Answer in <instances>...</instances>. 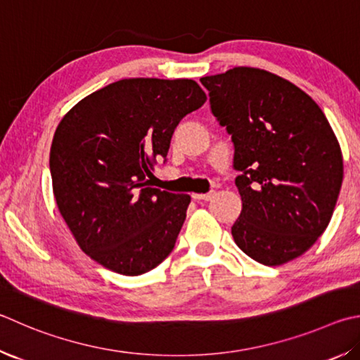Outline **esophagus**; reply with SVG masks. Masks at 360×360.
I'll return each mask as SVG.
<instances>
[{"label": "esophagus", "mask_w": 360, "mask_h": 360, "mask_svg": "<svg viewBox=\"0 0 360 360\" xmlns=\"http://www.w3.org/2000/svg\"><path fill=\"white\" fill-rule=\"evenodd\" d=\"M192 198L197 201H209L212 198V192L209 193H192Z\"/></svg>", "instance_id": "esophagus-1"}]
</instances>
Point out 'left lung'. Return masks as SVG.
<instances>
[{
  "instance_id": "obj_1",
  "label": "left lung",
  "mask_w": 360,
  "mask_h": 360,
  "mask_svg": "<svg viewBox=\"0 0 360 360\" xmlns=\"http://www.w3.org/2000/svg\"><path fill=\"white\" fill-rule=\"evenodd\" d=\"M200 82L234 146L243 200L234 243L264 266L297 258L328 228L342 187L329 121L309 94L267 70L234 68Z\"/></svg>"
}]
</instances>
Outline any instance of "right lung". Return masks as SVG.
Returning <instances> with one entry per match:
<instances>
[{
	"mask_svg": "<svg viewBox=\"0 0 360 360\" xmlns=\"http://www.w3.org/2000/svg\"><path fill=\"white\" fill-rule=\"evenodd\" d=\"M206 94L197 82L124 78L63 117L50 149L56 205L82 250L107 269L141 276L173 252L188 195L151 187L174 129Z\"/></svg>",
	"mask_w": 360,
	"mask_h": 360,
	"instance_id": "add662e5",
	"label": "right lung"
}]
</instances>
